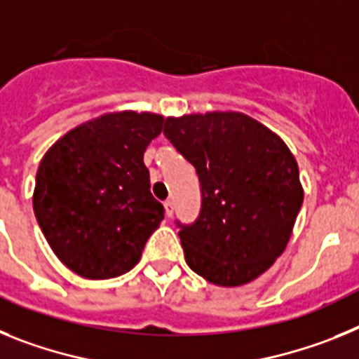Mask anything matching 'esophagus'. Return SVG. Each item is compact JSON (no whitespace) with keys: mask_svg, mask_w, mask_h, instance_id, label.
<instances>
[{"mask_svg":"<svg viewBox=\"0 0 359 359\" xmlns=\"http://www.w3.org/2000/svg\"><path fill=\"white\" fill-rule=\"evenodd\" d=\"M173 210H175V208H173V202L171 201L164 202V211H166V217H171V215H173Z\"/></svg>","mask_w":359,"mask_h":359,"instance_id":"esophagus-1","label":"esophagus"}]
</instances>
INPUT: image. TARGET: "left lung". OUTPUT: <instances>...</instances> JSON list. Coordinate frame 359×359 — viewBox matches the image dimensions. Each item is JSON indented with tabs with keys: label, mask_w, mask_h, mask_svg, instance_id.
<instances>
[{
	"label": "left lung",
	"mask_w": 359,
	"mask_h": 359,
	"mask_svg": "<svg viewBox=\"0 0 359 359\" xmlns=\"http://www.w3.org/2000/svg\"><path fill=\"white\" fill-rule=\"evenodd\" d=\"M164 133L201 180V215L179 231L189 269L220 287L257 280L285 251L304 202L291 149L242 111L168 117Z\"/></svg>",
	"instance_id": "obj_1"
}]
</instances>
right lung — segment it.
Returning a JSON list of instances; mask_svg holds the SVG:
<instances>
[{
	"instance_id": "add662e5",
	"label": "right lung",
	"mask_w": 359,
	"mask_h": 359,
	"mask_svg": "<svg viewBox=\"0 0 359 359\" xmlns=\"http://www.w3.org/2000/svg\"><path fill=\"white\" fill-rule=\"evenodd\" d=\"M164 117L108 111L65 133L43 155L34 213L55 257L88 280L121 276L139 264L164 208L149 191L148 144Z\"/></svg>"
}]
</instances>
